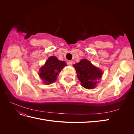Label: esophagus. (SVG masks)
<instances>
[{
  "label": "esophagus",
  "instance_id": "1",
  "mask_svg": "<svg viewBox=\"0 0 134 134\" xmlns=\"http://www.w3.org/2000/svg\"><path fill=\"white\" fill-rule=\"evenodd\" d=\"M68 65H69V66H71L72 65V61H69V62H68Z\"/></svg>",
  "mask_w": 134,
  "mask_h": 134
}]
</instances>
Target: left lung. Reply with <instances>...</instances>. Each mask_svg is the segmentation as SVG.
Masks as SVG:
<instances>
[{"label": "left lung", "instance_id": "left-lung-1", "mask_svg": "<svg viewBox=\"0 0 134 134\" xmlns=\"http://www.w3.org/2000/svg\"><path fill=\"white\" fill-rule=\"evenodd\" d=\"M81 85L88 90L94 88L102 75V71L92 64L90 61L83 59L73 65Z\"/></svg>", "mask_w": 134, "mask_h": 134}]
</instances>
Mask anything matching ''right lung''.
I'll list each match as a JSON object with an SVG mask.
<instances>
[{"label":"right lung","instance_id":"1","mask_svg":"<svg viewBox=\"0 0 134 134\" xmlns=\"http://www.w3.org/2000/svg\"><path fill=\"white\" fill-rule=\"evenodd\" d=\"M66 65L64 61L59 60L56 56H51L40 69L39 76L44 84H50L55 82L58 75Z\"/></svg>","mask_w":134,"mask_h":134}]
</instances>
